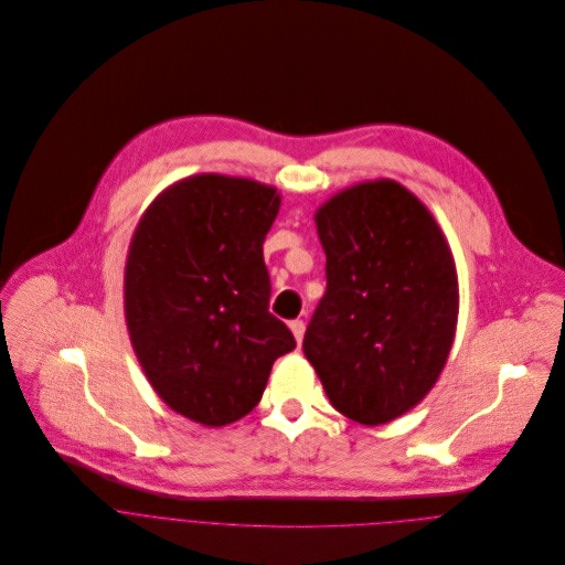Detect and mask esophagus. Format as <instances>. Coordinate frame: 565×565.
I'll use <instances>...</instances> for the list:
<instances>
[{
  "instance_id": "1",
  "label": "esophagus",
  "mask_w": 565,
  "mask_h": 565,
  "mask_svg": "<svg viewBox=\"0 0 565 565\" xmlns=\"http://www.w3.org/2000/svg\"><path fill=\"white\" fill-rule=\"evenodd\" d=\"M288 328L292 330V334H295V341L301 345V341H303V332H306V326H303V321H301V319H295V321H290V323H288Z\"/></svg>"
}]
</instances>
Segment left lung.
Here are the masks:
<instances>
[{
	"instance_id": "left-lung-1",
	"label": "left lung",
	"mask_w": 565,
	"mask_h": 565,
	"mask_svg": "<svg viewBox=\"0 0 565 565\" xmlns=\"http://www.w3.org/2000/svg\"><path fill=\"white\" fill-rule=\"evenodd\" d=\"M328 288L303 354L343 417L388 424L437 384L459 317L452 250L395 179L343 188L315 213Z\"/></svg>"
}]
</instances>
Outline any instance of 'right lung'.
<instances>
[{"label": "right lung", "instance_id": "1", "mask_svg": "<svg viewBox=\"0 0 565 565\" xmlns=\"http://www.w3.org/2000/svg\"><path fill=\"white\" fill-rule=\"evenodd\" d=\"M275 185L217 172L161 191L126 257L124 315L159 399L209 428L246 417L277 356L295 348L268 312L264 239L279 213Z\"/></svg>", "mask_w": 565, "mask_h": 565}]
</instances>
